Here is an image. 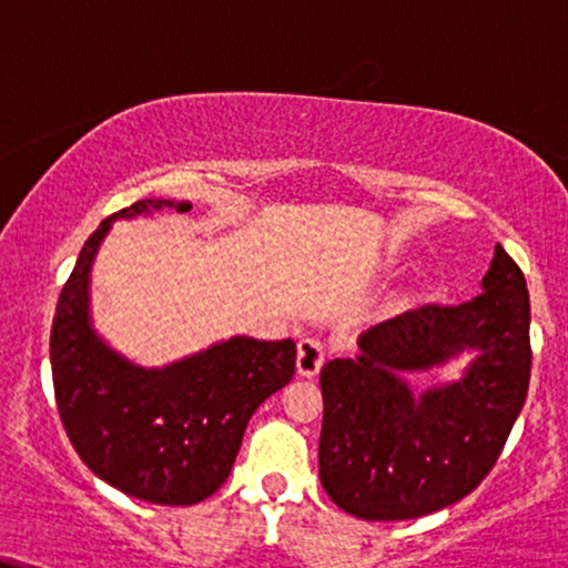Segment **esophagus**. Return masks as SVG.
Listing matches in <instances>:
<instances>
[{"label": "esophagus", "mask_w": 568, "mask_h": 568, "mask_svg": "<svg viewBox=\"0 0 568 568\" xmlns=\"http://www.w3.org/2000/svg\"><path fill=\"white\" fill-rule=\"evenodd\" d=\"M325 362V349L317 338H302L296 352V371L302 378H314Z\"/></svg>", "instance_id": "obj_1"}]
</instances>
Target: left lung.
<instances>
[{
	"label": "left lung",
	"mask_w": 568,
	"mask_h": 568,
	"mask_svg": "<svg viewBox=\"0 0 568 568\" xmlns=\"http://www.w3.org/2000/svg\"><path fill=\"white\" fill-rule=\"evenodd\" d=\"M529 291L495 245L481 293L460 306H418L373 325L357 357L320 373L325 415L320 481L365 521H405L479 487L529 392ZM469 354L460 379L415 393L405 374Z\"/></svg>",
	"instance_id": "8db88e82"
}]
</instances>
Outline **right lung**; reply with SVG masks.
Here are the masks:
<instances>
[{"label": "right lung", "instance_id": "obj_1", "mask_svg": "<svg viewBox=\"0 0 568 568\" xmlns=\"http://www.w3.org/2000/svg\"><path fill=\"white\" fill-rule=\"evenodd\" d=\"M193 211L145 197L89 235L54 310L50 362L68 439L94 476L136 500L195 505L227 481L245 426L296 373V344L232 336L209 349L142 367L94 331L92 264L115 219Z\"/></svg>", "mask_w": 568, "mask_h": 568}]
</instances>
